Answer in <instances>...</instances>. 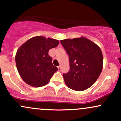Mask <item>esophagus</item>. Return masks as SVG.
<instances>
[{"label": "esophagus", "instance_id": "obj_1", "mask_svg": "<svg viewBox=\"0 0 121 121\" xmlns=\"http://www.w3.org/2000/svg\"><path fill=\"white\" fill-rule=\"evenodd\" d=\"M57 68H58V70H59V71H60V70H61V66H60V65H59V66H57Z\"/></svg>", "mask_w": 121, "mask_h": 121}]
</instances>
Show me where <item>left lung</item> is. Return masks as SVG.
I'll return each mask as SVG.
<instances>
[{"mask_svg":"<svg viewBox=\"0 0 121 121\" xmlns=\"http://www.w3.org/2000/svg\"><path fill=\"white\" fill-rule=\"evenodd\" d=\"M69 57L70 69L64 73L65 84L76 91H83L96 81L102 69L100 48L85 37L60 41Z\"/></svg>","mask_w":121,"mask_h":121,"instance_id":"1","label":"left lung"}]
</instances>
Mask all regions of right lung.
<instances>
[{"label":"right lung","mask_w":121,"mask_h":121,"mask_svg":"<svg viewBox=\"0 0 121 121\" xmlns=\"http://www.w3.org/2000/svg\"><path fill=\"white\" fill-rule=\"evenodd\" d=\"M59 41L36 36L26 41L17 50L15 57L17 69L27 84L40 87L48 84L57 68L52 64L48 52L59 45Z\"/></svg>","instance_id":"obj_1"}]
</instances>
